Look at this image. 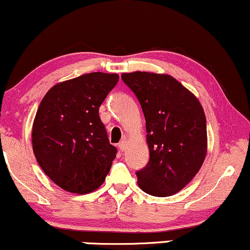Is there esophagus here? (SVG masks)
<instances>
[{
    "mask_svg": "<svg viewBox=\"0 0 250 250\" xmlns=\"http://www.w3.org/2000/svg\"><path fill=\"white\" fill-rule=\"evenodd\" d=\"M127 144H128V142H127V140H122L121 142L119 143V148H120V150H121V151H125V148H127Z\"/></svg>",
    "mask_w": 250,
    "mask_h": 250,
    "instance_id": "1",
    "label": "esophagus"
}]
</instances>
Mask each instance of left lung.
<instances>
[{"mask_svg": "<svg viewBox=\"0 0 250 250\" xmlns=\"http://www.w3.org/2000/svg\"><path fill=\"white\" fill-rule=\"evenodd\" d=\"M122 80L140 101L146 117L149 163L136 172L142 191L169 197L200 170L207 152L206 117L199 100L167 74L136 71Z\"/></svg>", "mask_w": 250, "mask_h": 250, "instance_id": "1", "label": "left lung"}]
</instances>
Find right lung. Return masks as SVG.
Here are the masks:
<instances>
[{
    "instance_id": "add662e5",
    "label": "right lung",
    "mask_w": 250,
    "mask_h": 250,
    "mask_svg": "<svg viewBox=\"0 0 250 250\" xmlns=\"http://www.w3.org/2000/svg\"><path fill=\"white\" fill-rule=\"evenodd\" d=\"M119 74L92 72L49 89L32 125V149L49 178L71 193L104 184L117 150L109 143L99 107Z\"/></svg>"
}]
</instances>
